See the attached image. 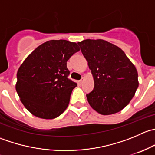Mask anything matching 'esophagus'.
Returning <instances> with one entry per match:
<instances>
[{"instance_id": "34e87169", "label": "esophagus", "mask_w": 155, "mask_h": 155, "mask_svg": "<svg viewBox=\"0 0 155 155\" xmlns=\"http://www.w3.org/2000/svg\"><path fill=\"white\" fill-rule=\"evenodd\" d=\"M84 80H85V78H82V79H81V80H79V85H82V84L83 83Z\"/></svg>"}]
</instances>
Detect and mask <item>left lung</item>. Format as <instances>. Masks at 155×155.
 Instances as JSON below:
<instances>
[{
    "label": "left lung",
    "instance_id": "left-lung-1",
    "mask_svg": "<svg viewBox=\"0 0 155 155\" xmlns=\"http://www.w3.org/2000/svg\"><path fill=\"white\" fill-rule=\"evenodd\" d=\"M94 80V90L86 94L90 106L101 115L122 110L139 86L135 66L119 47L104 40L78 43Z\"/></svg>",
    "mask_w": 155,
    "mask_h": 155
}]
</instances>
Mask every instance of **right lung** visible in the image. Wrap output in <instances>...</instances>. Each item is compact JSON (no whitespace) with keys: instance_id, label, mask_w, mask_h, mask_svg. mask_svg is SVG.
<instances>
[{"instance_id":"right-lung-1","label":"right lung","mask_w":155,"mask_h":155,"mask_svg":"<svg viewBox=\"0 0 155 155\" xmlns=\"http://www.w3.org/2000/svg\"><path fill=\"white\" fill-rule=\"evenodd\" d=\"M80 50L77 43L49 40L36 48L17 72L15 89L32 115L52 119L61 115L77 83L68 79L67 61Z\"/></svg>"}]
</instances>
